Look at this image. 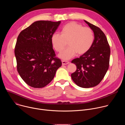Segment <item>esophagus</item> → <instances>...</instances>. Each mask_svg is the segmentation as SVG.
<instances>
[{
    "instance_id": "obj_1",
    "label": "esophagus",
    "mask_w": 125,
    "mask_h": 125,
    "mask_svg": "<svg viewBox=\"0 0 125 125\" xmlns=\"http://www.w3.org/2000/svg\"><path fill=\"white\" fill-rule=\"evenodd\" d=\"M70 62L69 61H64V60H62V64L63 65H67V64H69Z\"/></svg>"
}]
</instances>
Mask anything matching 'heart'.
<instances>
[{"label": "heart", "instance_id": "obj_1", "mask_svg": "<svg viewBox=\"0 0 125 125\" xmlns=\"http://www.w3.org/2000/svg\"><path fill=\"white\" fill-rule=\"evenodd\" d=\"M66 41H68L69 46L58 56L63 60H69L77 52L79 54H83L91 48L94 41V34L91 28L71 22L64 26L61 34L55 32L51 37L52 46L59 52L63 50Z\"/></svg>", "mask_w": 125, "mask_h": 125}]
</instances>
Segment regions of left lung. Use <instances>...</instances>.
<instances>
[{
    "label": "left lung",
    "instance_id": "obj_1",
    "mask_svg": "<svg viewBox=\"0 0 125 125\" xmlns=\"http://www.w3.org/2000/svg\"><path fill=\"white\" fill-rule=\"evenodd\" d=\"M84 21L94 31V39L90 49L71 62L77 66L71 77L79 86L90 88L98 84L105 76L109 68L110 48L101 29Z\"/></svg>",
    "mask_w": 125,
    "mask_h": 125
}]
</instances>
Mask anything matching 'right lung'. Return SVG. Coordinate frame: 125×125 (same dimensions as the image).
<instances>
[{
    "label": "right lung",
    "mask_w": 125,
    "mask_h": 125,
    "mask_svg": "<svg viewBox=\"0 0 125 125\" xmlns=\"http://www.w3.org/2000/svg\"><path fill=\"white\" fill-rule=\"evenodd\" d=\"M61 21H38L23 30L15 48L17 69L23 81L34 88L45 86L54 78L61 60L55 57L51 37Z\"/></svg>",
    "instance_id": "1"
}]
</instances>
